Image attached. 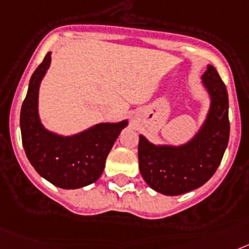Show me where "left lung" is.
<instances>
[{
    "mask_svg": "<svg viewBox=\"0 0 249 249\" xmlns=\"http://www.w3.org/2000/svg\"><path fill=\"white\" fill-rule=\"evenodd\" d=\"M209 96L204 122L184 144H154L139 135V169L146 184L165 196H180L212 178L228 145V94L212 65L202 75Z\"/></svg>",
    "mask_w": 249,
    "mask_h": 249,
    "instance_id": "obj_1",
    "label": "left lung"
}]
</instances>
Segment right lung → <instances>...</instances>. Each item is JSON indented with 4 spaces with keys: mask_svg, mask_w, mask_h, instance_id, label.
<instances>
[{
    "mask_svg": "<svg viewBox=\"0 0 249 249\" xmlns=\"http://www.w3.org/2000/svg\"><path fill=\"white\" fill-rule=\"evenodd\" d=\"M50 64L51 53H47L30 80L20 115L22 145L42 178L62 189H77L100 178L107 154L129 122L99 123L72 135L46 129L38 114V91Z\"/></svg>",
    "mask_w": 249,
    "mask_h": 249,
    "instance_id": "obj_1",
    "label": "right lung"
}]
</instances>
